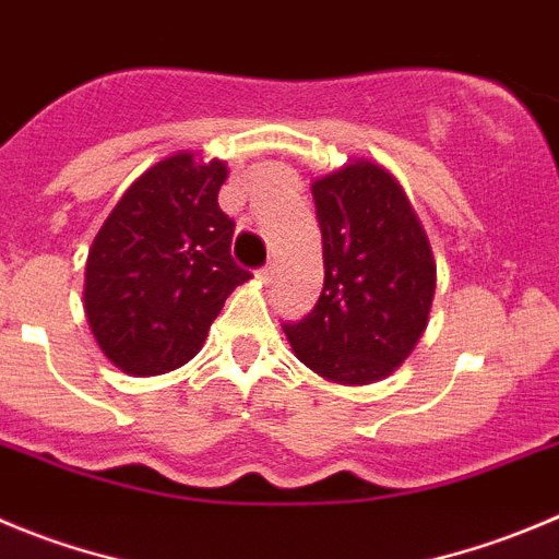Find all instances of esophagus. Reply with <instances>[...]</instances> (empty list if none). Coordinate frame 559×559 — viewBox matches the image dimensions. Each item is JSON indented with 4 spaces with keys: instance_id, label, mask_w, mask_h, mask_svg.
<instances>
[{
    "instance_id": "1",
    "label": "esophagus",
    "mask_w": 559,
    "mask_h": 559,
    "mask_svg": "<svg viewBox=\"0 0 559 559\" xmlns=\"http://www.w3.org/2000/svg\"><path fill=\"white\" fill-rule=\"evenodd\" d=\"M259 281H262V284H273L275 281V264H264L262 270H259Z\"/></svg>"
}]
</instances>
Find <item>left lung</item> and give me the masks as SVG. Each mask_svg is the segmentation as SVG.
I'll return each instance as SVG.
<instances>
[{"label": "left lung", "instance_id": "left-lung-1", "mask_svg": "<svg viewBox=\"0 0 559 559\" xmlns=\"http://www.w3.org/2000/svg\"><path fill=\"white\" fill-rule=\"evenodd\" d=\"M325 284L314 309L284 322L292 350L336 383L391 374L419 342L436 295V264L403 187L372 162L311 185Z\"/></svg>", "mask_w": 559, "mask_h": 559}]
</instances>
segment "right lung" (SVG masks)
I'll return each instance as SVG.
<instances>
[{"label":"right lung","mask_w":559,"mask_h":559,"mask_svg":"<svg viewBox=\"0 0 559 559\" xmlns=\"http://www.w3.org/2000/svg\"><path fill=\"white\" fill-rule=\"evenodd\" d=\"M223 181L217 159L156 162L93 239L85 314L123 372L162 374L190 361L226 297L250 278L231 255L234 221L217 206Z\"/></svg>","instance_id":"obj_1"}]
</instances>
